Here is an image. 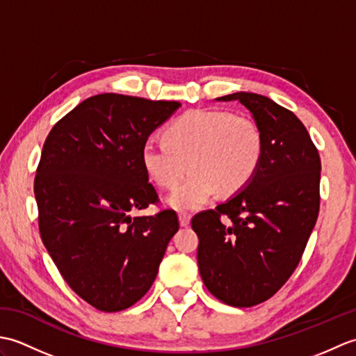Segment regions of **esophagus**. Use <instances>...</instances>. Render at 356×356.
<instances>
[{"label": "esophagus", "mask_w": 356, "mask_h": 356, "mask_svg": "<svg viewBox=\"0 0 356 356\" xmlns=\"http://www.w3.org/2000/svg\"><path fill=\"white\" fill-rule=\"evenodd\" d=\"M179 222L180 226H188L191 222V214L190 213H185V211H180L179 213Z\"/></svg>", "instance_id": "34e87169"}]
</instances>
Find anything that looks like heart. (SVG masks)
<instances>
[{
    "mask_svg": "<svg viewBox=\"0 0 356 356\" xmlns=\"http://www.w3.org/2000/svg\"><path fill=\"white\" fill-rule=\"evenodd\" d=\"M264 149L263 131L254 119L223 110H191L165 130V140L148 139L140 151L148 177L162 188L179 184L168 203L197 209L220 190L234 194L251 182Z\"/></svg>",
    "mask_w": 356,
    "mask_h": 356,
    "instance_id": "b5f03b06",
    "label": "heart"
}]
</instances>
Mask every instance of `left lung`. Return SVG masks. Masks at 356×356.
<instances>
[{
	"mask_svg": "<svg viewBox=\"0 0 356 356\" xmlns=\"http://www.w3.org/2000/svg\"><path fill=\"white\" fill-rule=\"evenodd\" d=\"M263 131L259 170L229 200L195 214L197 263L208 291L234 307H251L282 287L305 252L320 211L318 149L292 111L266 96L238 92Z\"/></svg>",
	"mask_w": 356,
	"mask_h": 356,
	"instance_id": "obj_1",
	"label": "left lung"
}]
</instances>
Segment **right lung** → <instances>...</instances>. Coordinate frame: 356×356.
<instances>
[{
  "label": "right lung",
  "instance_id": "obj_1",
  "mask_svg": "<svg viewBox=\"0 0 356 356\" xmlns=\"http://www.w3.org/2000/svg\"><path fill=\"white\" fill-rule=\"evenodd\" d=\"M179 107L96 95L58 120L44 142L35 176L42 243L67 284L102 312L124 311L148 292L179 231L172 209L131 216L159 202L140 151Z\"/></svg>",
  "mask_w": 356,
  "mask_h": 356
}]
</instances>
